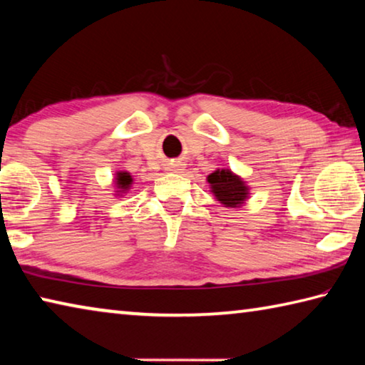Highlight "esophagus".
<instances>
[{"label": "esophagus", "instance_id": "obj_1", "mask_svg": "<svg viewBox=\"0 0 365 365\" xmlns=\"http://www.w3.org/2000/svg\"><path fill=\"white\" fill-rule=\"evenodd\" d=\"M178 165H180V164H177V165H174V168H170V170H180V169H178Z\"/></svg>", "mask_w": 365, "mask_h": 365}]
</instances>
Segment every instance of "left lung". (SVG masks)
Here are the masks:
<instances>
[{
    "mask_svg": "<svg viewBox=\"0 0 365 365\" xmlns=\"http://www.w3.org/2000/svg\"><path fill=\"white\" fill-rule=\"evenodd\" d=\"M211 191L225 207H240L248 200L250 188L246 187L242 177L235 175L228 169H217L207 175Z\"/></svg>",
    "mask_w": 365,
    "mask_h": 365,
    "instance_id": "left-lung-1",
    "label": "left lung"
}]
</instances>
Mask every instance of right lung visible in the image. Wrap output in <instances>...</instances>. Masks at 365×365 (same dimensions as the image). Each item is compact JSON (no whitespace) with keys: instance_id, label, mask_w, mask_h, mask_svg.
Masks as SVG:
<instances>
[{"instance_id":"add662e5","label":"right lung","mask_w":365,"mask_h":365,"mask_svg":"<svg viewBox=\"0 0 365 365\" xmlns=\"http://www.w3.org/2000/svg\"><path fill=\"white\" fill-rule=\"evenodd\" d=\"M133 178L128 172H117L115 174V187H117V193H127L128 190L132 187Z\"/></svg>"}]
</instances>
